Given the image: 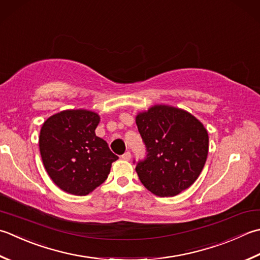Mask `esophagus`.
Returning a JSON list of instances; mask_svg holds the SVG:
<instances>
[{
    "label": "esophagus",
    "mask_w": 260,
    "mask_h": 260,
    "mask_svg": "<svg viewBox=\"0 0 260 260\" xmlns=\"http://www.w3.org/2000/svg\"><path fill=\"white\" fill-rule=\"evenodd\" d=\"M121 159L125 161H129L131 160V152H128V151L125 152V153L121 155Z\"/></svg>",
    "instance_id": "34e87169"
}]
</instances>
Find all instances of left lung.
Listing matches in <instances>:
<instances>
[{
    "instance_id": "8db88e82",
    "label": "left lung",
    "mask_w": 260,
    "mask_h": 260,
    "mask_svg": "<svg viewBox=\"0 0 260 260\" xmlns=\"http://www.w3.org/2000/svg\"><path fill=\"white\" fill-rule=\"evenodd\" d=\"M146 159L135 170L147 190L175 196L200 177L208 153L207 131L195 116L169 105H154L136 115Z\"/></svg>"
}]
</instances>
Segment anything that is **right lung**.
I'll use <instances>...</instances> for the list:
<instances>
[{
	"label": "right lung",
	"mask_w": 260,
	"mask_h": 260,
	"mask_svg": "<svg viewBox=\"0 0 260 260\" xmlns=\"http://www.w3.org/2000/svg\"><path fill=\"white\" fill-rule=\"evenodd\" d=\"M100 116L86 109H69L44 121L39 135L40 155L50 179L76 196L92 192L107 179L118 159L95 135Z\"/></svg>",
	"instance_id": "add662e5"
}]
</instances>
